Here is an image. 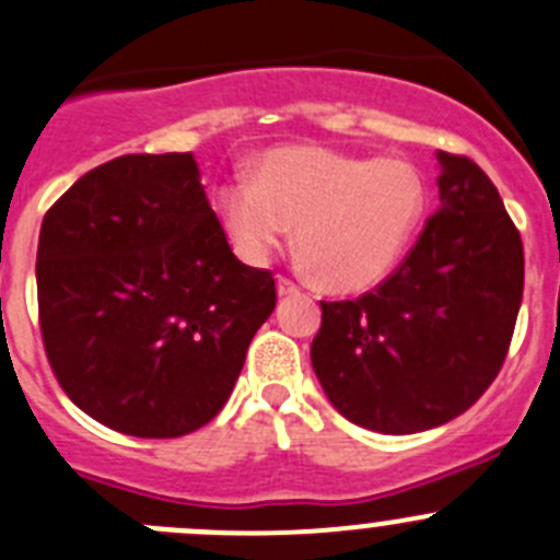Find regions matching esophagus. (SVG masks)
<instances>
[{
	"mask_svg": "<svg viewBox=\"0 0 560 560\" xmlns=\"http://www.w3.org/2000/svg\"><path fill=\"white\" fill-rule=\"evenodd\" d=\"M301 292V287L295 284L292 279H287V276H279V295L287 298V295H298Z\"/></svg>",
	"mask_w": 560,
	"mask_h": 560,
	"instance_id": "esophagus-1",
	"label": "esophagus"
}]
</instances>
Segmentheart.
Instances as JSON below:
<instances>
[{
	"label": "heart",
	"instance_id": "b5f03b06",
	"mask_svg": "<svg viewBox=\"0 0 560 560\" xmlns=\"http://www.w3.org/2000/svg\"><path fill=\"white\" fill-rule=\"evenodd\" d=\"M427 186L405 161L325 148H279L259 159L254 183L219 191V213L237 252L265 262L290 237L323 287L380 284L424 219Z\"/></svg>",
	"mask_w": 560,
	"mask_h": 560
}]
</instances>
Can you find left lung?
Returning a JSON list of instances; mask_svg holds the SVG:
<instances>
[{
    "mask_svg": "<svg viewBox=\"0 0 560 560\" xmlns=\"http://www.w3.org/2000/svg\"><path fill=\"white\" fill-rule=\"evenodd\" d=\"M441 208L399 268L355 301H319L312 366L363 430L412 435L468 410L506 361L523 303V241L490 177L435 153Z\"/></svg>",
    "mask_w": 560,
    "mask_h": 560,
    "instance_id": "1",
    "label": "left lung"
}]
</instances>
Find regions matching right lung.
I'll return each mask as SVG.
<instances>
[{
	"label": "right lung",
	"mask_w": 560,
	"mask_h": 560,
	"mask_svg": "<svg viewBox=\"0 0 560 560\" xmlns=\"http://www.w3.org/2000/svg\"><path fill=\"white\" fill-rule=\"evenodd\" d=\"M37 317L75 407L133 438H180L219 416L259 325L270 270L232 254L191 153L119 155L48 208Z\"/></svg>",
	"instance_id": "1"
}]
</instances>
